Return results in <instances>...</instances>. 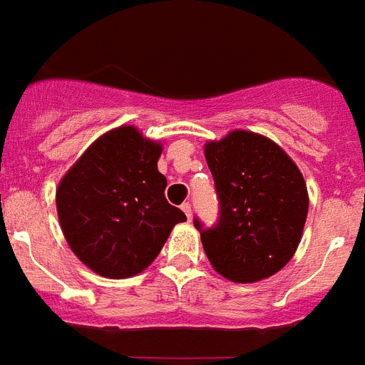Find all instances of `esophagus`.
I'll list each match as a JSON object with an SVG mask.
<instances>
[{"label":"esophagus","instance_id":"34e87169","mask_svg":"<svg viewBox=\"0 0 365 365\" xmlns=\"http://www.w3.org/2000/svg\"><path fill=\"white\" fill-rule=\"evenodd\" d=\"M180 209H182V211H185L186 218H188V220H190V218H192V205H190V203H182V205H180Z\"/></svg>","mask_w":365,"mask_h":365}]
</instances>
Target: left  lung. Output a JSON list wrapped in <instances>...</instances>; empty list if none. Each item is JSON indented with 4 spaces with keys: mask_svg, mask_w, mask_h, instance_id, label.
Instances as JSON below:
<instances>
[{
    "mask_svg": "<svg viewBox=\"0 0 365 365\" xmlns=\"http://www.w3.org/2000/svg\"><path fill=\"white\" fill-rule=\"evenodd\" d=\"M220 217L203 228L201 243L212 267L233 282H256L290 262L307 218L302 171L277 143L235 130L205 145Z\"/></svg>",
    "mask_w": 365,
    "mask_h": 365,
    "instance_id": "left-lung-1",
    "label": "left lung"
}]
</instances>
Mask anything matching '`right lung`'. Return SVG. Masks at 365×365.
Wrapping results in <instances>:
<instances>
[{
  "label": "right lung",
  "instance_id": "1",
  "mask_svg": "<svg viewBox=\"0 0 365 365\" xmlns=\"http://www.w3.org/2000/svg\"><path fill=\"white\" fill-rule=\"evenodd\" d=\"M162 145L133 126L110 130L90 145L56 190L60 226L77 258L98 275L141 273L186 215L165 200L158 171Z\"/></svg>",
  "mask_w": 365,
  "mask_h": 365
}]
</instances>
